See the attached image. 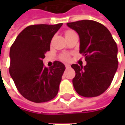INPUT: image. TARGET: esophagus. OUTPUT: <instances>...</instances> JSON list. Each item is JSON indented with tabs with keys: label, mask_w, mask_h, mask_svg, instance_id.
Listing matches in <instances>:
<instances>
[{
	"label": "esophagus",
	"mask_w": 125,
	"mask_h": 125,
	"mask_svg": "<svg viewBox=\"0 0 125 125\" xmlns=\"http://www.w3.org/2000/svg\"><path fill=\"white\" fill-rule=\"evenodd\" d=\"M65 67H66V69H69L70 67V65H69V64H65Z\"/></svg>",
	"instance_id": "34e87169"
}]
</instances>
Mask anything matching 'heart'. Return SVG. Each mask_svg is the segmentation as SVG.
Wrapping results in <instances>:
<instances>
[{
  "label": "heart",
  "mask_w": 125,
  "mask_h": 125,
  "mask_svg": "<svg viewBox=\"0 0 125 125\" xmlns=\"http://www.w3.org/2000/svg\"><path fill=\"white\" fill-rule=\"evenodd\" d=\"M73 32H74V31H72V30H67V31H66L65 32V37L68 36L69 35L72 34V33H73ZM69 58H70V55H68V54H67V53L62 54V55H61V59H62V60H64V61H67V60H68Z\"/></svg>",
  "instance_id": "1"
}]
</instances>
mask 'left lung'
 Masks as SVG:
<instances>
[{
	"label": "left lung",
	"mask_w": 125,
	"mask_h": 125,
	"mask_svg": "<svg viewBox=\"0 0 125 125\" xmlns=\"http://www.w3.org/2000/svg\"><path fill=\"white\" fill-rule=\"evenodd\" d=\"M67 25L79 34V53L87 62L84 67L72 65L76 72L74 88L85 97L99 96L110 86L118 69L117 44L110 31L100 23L81 20Z\"/></svg>",
	"instance_id": "obj_1"
}]
</instances>
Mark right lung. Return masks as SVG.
Returning <instances> with one entry per match:
<instances>
[{
	"mask_svg": "<svg viewBox=\"0 0 125 125\" xmlns=\"http://www.w3.org/2000/svg\"><path fill=\"white\" fill-rule=\"evenodd\" d=\"M62 25L29 26L19 34L10 48V74L20 94L32 102H49L58 93L65 65L54 61L47 68L43 59Z\"/></svg>",
	"mask_w": 125,
	"mask_h": 125,
	"instance_id": "add662e5",
	"label": "right lung"
}]
</instances>
